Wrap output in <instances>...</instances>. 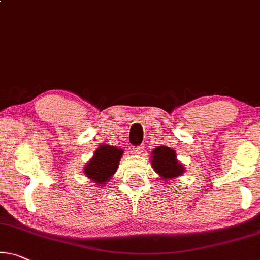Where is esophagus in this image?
<instances>
[{
    "instance_id": "34e87169",
    "label": "esophagus",
    "mask_w": 260,
    "mask_h": 260,
    "mask_svg": "<svg viewBox=\"0 0 260 260\" xmlns=\"http://www.w3.org/2000/svg\"><path fill=\"white\" fill-rule=\"evenodd\" d=\"M143 150V146H138V147H134L133 148V151L135 152L137 155H140Z\"/></svg>"
}]
</instances>
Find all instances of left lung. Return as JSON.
<instances>
[{
  "instance_id": "8db88e82",
  "label": "left lung",
  "mask_w": 260,
  "mask_h": 260,
  "mask_svg": "<svg viewBox=\"0 0 260 260\" xmlns=\"http://www.w3.org/2000/svg\"><path fill=\"white\" fill-rule=\"evenodd\" d=\"M150 162L152 169L163 179L164 183H170L172 179L182 176L186 170L177 159L176 151L167 146L156 147L151 151Z\"/></svg>"
}]
</instances>
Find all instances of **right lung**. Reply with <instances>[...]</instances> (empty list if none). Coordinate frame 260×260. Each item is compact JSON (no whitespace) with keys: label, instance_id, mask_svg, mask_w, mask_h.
Returning a JSON list of instances; mask_svg holds the SVG:
<instances>
[{"label":"right lung","instance_id":"add662e5","mask_svg":"<svg viewBox=\"0 0 260 260\" xmlns=\"http://www.w3.org/2000/svg\"><path fill=\"white\" fill-rule=\"evenodd\" d=\"M122 154L121 148L102 143L89 162L85 163L84 175L98 186H105L117 171Z\"/></svg>","mask_w":260,"mask_h":260}]
</instances>
